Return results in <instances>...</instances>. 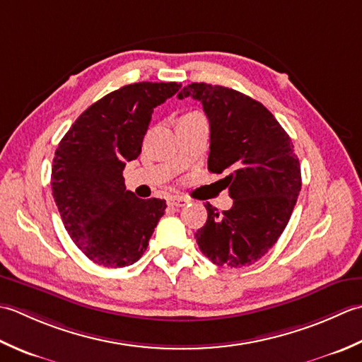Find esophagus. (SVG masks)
I'll use <instances>...</instances> for the list:
<instances>
[{"mask_svg":"<svg viewBox=\"0 0 362 362\" xmlns=\"http://www.w3.org/2000/svg\"><path fill=\"white\" fill-rule=\"evenodd\" d=\"M187 203H189L187 198L180 197V195L172 197L170 200H168V204H170V206H176V208H182V206H186Z\"/></svg>","mask_w":362,"mask_h":362,"instance_id":"esophagus-1","label":"esophagus"}]
</instances>
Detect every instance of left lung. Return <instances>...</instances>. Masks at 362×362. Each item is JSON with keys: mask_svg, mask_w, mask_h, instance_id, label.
I'll return each mask as SVG.
<instances>
[{"mask_svg": "<svg viewBox=\"0 0 362 362\" xmlns=\"http://www.w3.org/2000/svg\"><path fill=\"white\" fill-rule=\"evenodd\" d=\"M202 101L211 127L208 168L231 173V209L206 203L208 220L195 233L204 256L220 267L255 264L275 245L301 190V170L289 134L259 101L223 86L192 83L178 93Z\"/></svg>", "mask_w": 362, "mask_h": 362, "instance_id": "1", "label": "left lung"}]
</instances>
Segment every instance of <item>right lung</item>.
<instances>
[{
  "mask_svg": "<svg viewBox=\"0 0 362 362\" xmlns=\"http://www.w3.org/2000/svg\"><path fill=\"white\" fill-rule=\"evenodd\" d=\"M178 83H136L107 93L62 137L51 189L65 230L88 259L120 269L142 257L165 200H140L127 190L123 168L142 151L153 109Z\"/></svg>",
  "mask_w": 362,
  "mask_h": 362,
  "instance_id": "obj_1",
  "label": "right lung"
}]
</instances>
